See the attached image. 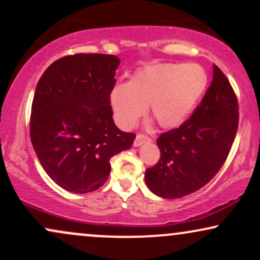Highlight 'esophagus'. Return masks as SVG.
<instances>
[{"label": "esophagus", "mask_w": 260, "mask_h": 260, "mask_svg": "<svg viewBox=\"0 0 260 260\" xmlns=\"http://www.w3.org/2000/svg\"><path fill=\"white\" fill-rule=\"evenodd\" d=\"M150 142H151V139L149 138V137L143 136V134H137L133 145L134 147H140V145H143L144 143H150Z\"/></svg>", "instance_id": "1"}]
</instances>
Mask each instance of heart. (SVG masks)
Wrapping results in <instances>:
<instances>
[{
    "label": "heart",
    "instance_id": "b5f03b06",
    "mask_svg": "<svg viewBox=\"0 0 260 260\" xmlns=\"http://www.w3.org/2000/svg\"><path fill=\"white\" fill-rule=\"evenodd\" d=\"M208 85V73L201 64L170 63L143 68L127 84L110 91L116 123L131 129L149 106V113L162 128L180 126L194 110Z\"/></svg>",
    "mask_w": 260,
    "mask_h": 260
}]
</instances>
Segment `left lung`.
<instances>
[{
  "instance_id": "obj_1",
  "label": "left lung",
  "mask_w": 260,
  "mask_h": 260,
  "mask_svg": "<svg viewBox=\"0 0 260 260\" xmlns=\"http://www.w3.org/2000/svg\"><path fill=\"white\" fill-rule=\"evenodd\" d=\"M213 73L211 85L193 115L156 140L160 159L145 171V183L161 198H182L204 187L232 147L238 127L237 98L215 64Z\"/></svg>"
}]
</instances>
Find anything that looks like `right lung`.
I'll return each mask as SVG.
<instances>
[{
	"mask_svg": "<svg viewBox=\"0 0 260 260\" xmlns=\"http://www.w3.org/2000/svg\"><path fill=\"white\" fill-rule=\"evenodd\" d=\"M120 58L104 53L64 56L47 67L35 89L32 148L45 172L68 192L96 190L113 155L132 147L133 133L116 127L110 106Z\"/></svg>",
	"mask_w": 260,
	"mask_h": 260,
	"instance_id": "add662e5",
	"label": "right lung"
}]
</instances>
